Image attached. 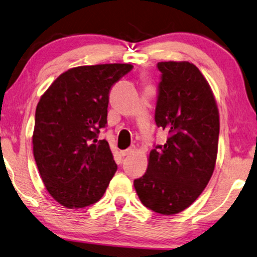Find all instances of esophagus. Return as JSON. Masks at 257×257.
Segmentation results:
<instances>
[{"label": "esophagus", "instance_id": "1", "mask_svg": "<svg viewBox=\"0 0 257 257\" xmlns=\"http://www.w3.org/2000/svg\"><path fill=\"white\" fill-rule=\"evenodd\" d=\"M133 152H135V147H130L127 150L125 151H121V155L122 156H126V155H131Z\"/></svg>", "mask_w": 257, "mask_h": 257}]
</instances>
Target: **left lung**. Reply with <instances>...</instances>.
Instances as JSON below:
<instances>
[{
	"mask_svg": "<svg viewBox=\"0 0 257 257\" xmlns=\"http://www.w3.org/2000/svg\"><path fill=\"white\" fill-rule=\"evenodd\" d=\"M158 68L155 122L169 137L151 151L146 173L135 180V188L145 206L172 215L190 206L213 174L219 111L210 84L195 65L165 61Z\"/></svg>",
	"mask_w": 257,
	"mask_h": 257,
	"instance_id": "obj_1",
	"label": "left lung"
}]
</instances>
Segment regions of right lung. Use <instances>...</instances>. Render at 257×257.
I'll return each mask as SVG.
<instances>
[{
    "instance_id": "1",
    "label": "right lung",
    "mask_w": 257,
    "mask_h": 257,
    "mask_svg": "<svg viewBox=\"0 0 257 257\" xmlns=\"http://www.w3.org/2000/svg\"><path fill=\"white\" fill-rule=\"evenodd\" d=\"M130 64L80 66L62 73L40 97L33 156L48 193L68 209L98 202L117 170L105 127L111 87Z\"/></svg>"
}]
</instances>
